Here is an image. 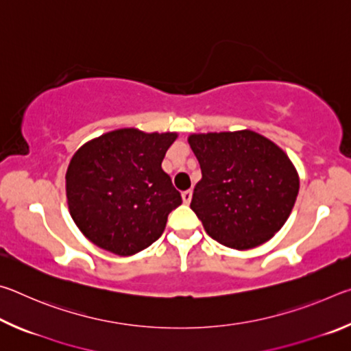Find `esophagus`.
Masks as SVG:
<instances>
[{
    "mask_svg": "<svg viewBox=\"0 0 351 351\" xmlns=\"http://www.w3.org/2000/svg\"><path fill=\"white\" fill-rule=\"evenodd\" d=\"M192 190H186V192H182V195H181V197H182V201H184V203H186V204H190V201H192Z\"/></svg>",
    "mask_w": 351,
    "mask_h": 351,
    "instance_id": "34e87169",
    "label": "esophagus"
}]
</instances>
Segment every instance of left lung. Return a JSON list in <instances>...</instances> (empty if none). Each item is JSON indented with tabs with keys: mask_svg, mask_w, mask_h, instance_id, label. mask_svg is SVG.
I'll return each instance as SVG.
<instances>
[{
	"mask_svg": "<svg viewBox=\"0 0 351 351\" xmlns=\"http://www.w3.org/2000/svg\"><path fill=\"white\" fill-rule=\"evenodd\" d=\"M203 178L190 207L221 245L246 251L271 240L287 223L299 175L280 147L251 130L190 134Z\"/></svg>",
	"mask_w": 351,
	"mask_h": 351,
	"instance_id": "obj_1",
	"label": "left lung"
}]
</instances>
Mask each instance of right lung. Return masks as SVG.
I'll list each match as a JSON object with an SVG mask.
<instances>
[{"instance_id":"add662e5","label":"right lung","mask_w":351,"mask_h":351,"mask_svg":"<svg viewBox=\"0 0 351 351\" xmlns=\"http://www.w3.org/2000/svg\"><path fill=\"white\" fill-rule=\"evenodd\" d=\"M178 133L119 128L74 153L66 170L69 213L80 232L112 254L141 252L182 203L161 164Z\"/></svg>"}]
</instances>
